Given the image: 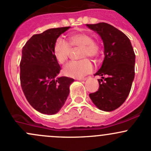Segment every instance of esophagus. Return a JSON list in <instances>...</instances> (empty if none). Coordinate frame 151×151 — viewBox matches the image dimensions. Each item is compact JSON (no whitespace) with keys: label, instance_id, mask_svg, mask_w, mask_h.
<instances>
[{"label":"esophagus","instance_id":"esophagus-1","mask_svg":"<svg viewBox=\"0 0 151 151\" xmlns=\"http://www.w3.org/2000/svg\"><path fill=\"white\" fill-rule=\"evenodd\" d=\"M77 80L81 81H86V78H77Z\"/></svg>","mask_w":151,"mask_h":151}]
</instances>
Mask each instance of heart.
I'll list each match as a JSON object with an SVG mask.
<instances>
[{
  "mask_svg": "<svg viewBox=\"0 0 151 151\" xmlns=\"http://www.w3.org/2000/svg\"><path fill=\"white\" fill-rule=\"evenodd\" d=\"M81 47L78 57L82 59L72 61L63 68V73L68 77L81 78L93 70V65L87 57L97 58L102 52V44L97 39L92 38L88 32H77L68 37V43L62 38L56 40L53 47L55 59L60 64H64L69 58L71 49Z\"/></svg>",
  "mask_w": 151,
  "mask_h": 151,
  "instance_id": "obj_1",
  "label": "heart"
}]
</instances>
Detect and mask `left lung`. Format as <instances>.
Wrapping results in <instances>:
<instances>
[{"mask_svg": "<svg viewBox=\"0 0 151 151\" xmlns=\"http://www.w3.org/2000/svg\"><path fill=\"white\" fill-rule=\"evenodd\" d=\"M100 35L104 43L103 63L94 76L99 79V89L89 94L93 103L104 111L121 106L128 97L134 78L135 54L128 37L105 22L87 24Z\"/></svg>", "mask_w": 151, "mask_h": 151, "instance_id": "8db88e82", "label": "left lung"}]
</instances>
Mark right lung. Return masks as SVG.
I'll return each instance as SVG.
<instances>
[{"instance_id": "obj_1", "label": "right lung", "mask_w": 151, "mask_h": 151, "mask_svg": "<svg viewBox=\"0 0 151 151\" xmlns=\"http://www.w3.org/2000/svg\"><path fill=\"white\" fill-rule=\"evenodd\" d=\"M70 27L52 28L33 35L22 48L20 83L29 105L43 114H55L70 93L73 78H57L61 70L53 53L56 40Z\"/></svg>"}]
</instances>
